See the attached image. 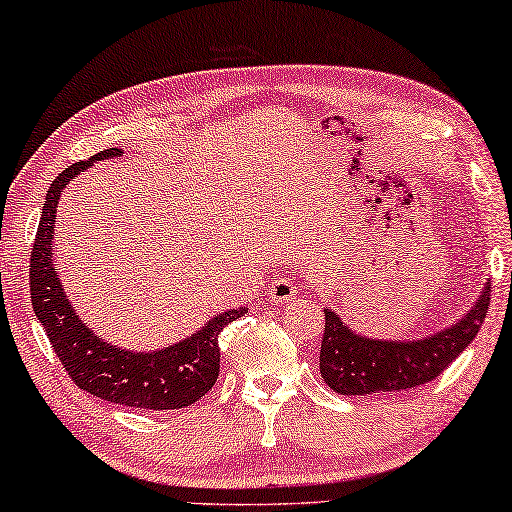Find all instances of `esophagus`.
I'll use <instances>...</instances> for the list:
<instances>
[{
  "label": "esophagus",
  "mask_w": 512,
  "mask_h": 512,
  "mask_svg": "<svg viewBox=\"0 0 512 512\" xmlns=\"http://www.w3.org/2000/svg\"><path fill=\"white\" fill-rule=\"evenodd\" d=\"M298 294V287L294 284V280H289V277H272V284H270V298L275 303H289L294 301Z\"/></svg>",
  "instance_id": "1"
}]
</instances>
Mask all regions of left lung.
<instances>
[{"instance_id": "obj_1", "label": "left lung", "mask_w": 512, "mask_h": 512, "mask_svg": "<svg viewBox=\"0 0 512 512\" xmlns=\"http://www.w3.org/2000/svg\"><path fill=\"white\" fill-rule=\"evenodd\" d=\"M491 284L451 327L418 341H381L355 334L334 310L324 308L320 374L341 395L400 393L433 381L473 343L487 317Z\"/></svg>"}]
</instances>
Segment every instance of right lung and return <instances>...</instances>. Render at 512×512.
I'll return each mask as SVG.
<instances>
[{"instance_id":"1","label":"right lung","mask_w":512,"mask_h":512,"mask_svg":"<svg viewBox=\"0 0 512 512\" xmlns=\"http://www.w3.org/2000/svg\"><path fill=\"white\" fill-rule=\"evenodd\" d=\"M122 150L110 148L86 162L72 164L58 174L46 192V204L39 218L35 247L30 251V298L37 320L44 324L53 353L79 388L105 402L124 404L143 411L183 409L195 404L214 388L221 371L218 334L230 322L240 320L247 310H228L211 317L197 334L169 348L152 353H134L98 338L75 313L65 296L61 277L53 268L51 240L56 223L58 199L70 178L89 169L98 159L119 157Z\"/></svg>"}]
</instances>
